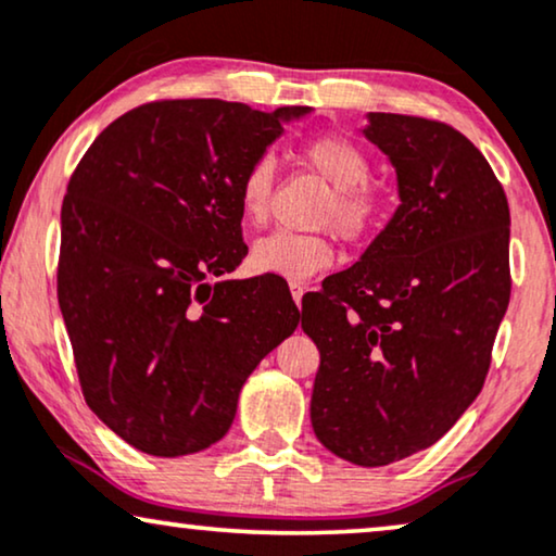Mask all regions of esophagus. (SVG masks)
I'll return each mask as SVG.
<instances>
[{"label": "esophagus", "mask_w": 556, "mask_h": 556, "mask_svg": "<svg viewBox=\"0 0 556 556\" xmlns=\"http://www.w3.org/2000/svg\"><path fill=\"white\" fill-rule=\"evenodd\" d=\"M290 292H292V300H294V305H302V294H305V285L302 282H290Z\"/></svg>", "instance_id": "1"}]
</instances>
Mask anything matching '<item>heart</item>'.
Returning <instances> with one entry per match:
<instances>
[{
	"label": "heart",
	"mask_w": 556,
	"mask_h": 556,
	"mask_svg": "<svg viewBox=\"0 0 556 556\" xmlns=\"http://www.w3.org/2000/svg\"><path fill=\"white\" fill-rule=\"evenodd\" d=\"M302 160L332 185V195L323 205L317 224L348 241H366L387 224L389 195L371 177V157L351 137L325 131L302 144ZM277 167L271 157H258L247 167L239 182V208L251 226H262L271 213ZM332 264V243L320 233L274 231L251 247V266L258 274L305 282Z\"/></svg>",
	"instance_id": "1"
}]
</instances>
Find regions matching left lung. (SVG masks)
Masks as SVG:
<instances>
[{
	"instance_id": "left-lung-1",
	"label": "left lung",
	"mask_w": 556,
	"mask_h": 556,
	"mask_svg": "<svg viewBox=\"0 0 556 556\" xmlns=\"http://www.w3.org/2000/svg\"><path fill=\"white\" fill-rule=\"evenodd\" d=\"M364 135L402 203L361 262L302 300V330L320 351L317 440L381 468L434 445L483 389L510 298V216L488 160L450 124L368 114Z\"/></svg>"
}]
</instances>
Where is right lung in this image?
<instances>
[{
	"label": "right lung",
	"mask_w": 556,
	"mask_h": 556,
	"mask_svg": "<svg viewBox=\"0 0 556 556\" xmlns=\"http://www.w3.org/2000/svg\"><path fill=\"white\" fill-rule=\"evenodd\" d=\"M307 111L152 101L111 122L71 177L58 302L80 389L147 455L224 438L243 381L298 328V305L274 277L211 279L247 256L241 175Z\"/></svg>",
	"instance_id": "obj_1"
}]
</instances>
